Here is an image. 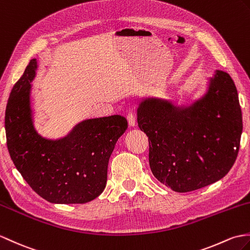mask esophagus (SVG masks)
<instances>
[{
  "label": "esophagus",
  "instance_id": "1",
  "mask_svg": "<svg viewBox=\"0 0 250 250\" xmlns=\"http://www.w3.org/2000/svg\"><path fill=\"white\" fill-rule=\"evenodd\" d=\"M127 123H129V125L130 126H134L136 125V118H135V115L130 113L129 115H127Z\"/></svg>",
  "mask_w": 250,
  "mask_h": 250
}]
</instances>
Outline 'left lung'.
Listing matches in <instances>:
<instances>
[{"label": "left lung", "mask_w": 250, "mask_h": 250, "mask_svg": "<svg viewBox=\"0 0 250 250\" xmlns=\"http://www.w3.org/2000/svg\"><path fill=\"white\" fill-rule=\"evenodd\" d=\"M137 123L148 136L153 176L178 193L224 178L239 153L242 111L227 72L217 70L206 96L188 107L145 99L137 109Z\"/></svg>", "instance_id": "8db88e82"}]
</instances>
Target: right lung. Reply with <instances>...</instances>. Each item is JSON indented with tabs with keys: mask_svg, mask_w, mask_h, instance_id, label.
<instances>
[{
	"mask_svg": "<svg viewBox=\"0 0 250 250\" xmlns=\"http://www.w3.org/2000/svg\"><path fill=\"white\" fill-rule=\"evenodd\" d=\"M37 62L32 60L18 80L5 111L7 148L28 185L52 204H86L106 185L108 160L127 127L123 116L85 120L66 137L40 136L32 120L31 82Z\"/></svg>",
	"mask_w": 250,
	"mask_h": 250,
	"instance_id": "add662e5",
	"label": "right lung"
}]
</instances>
